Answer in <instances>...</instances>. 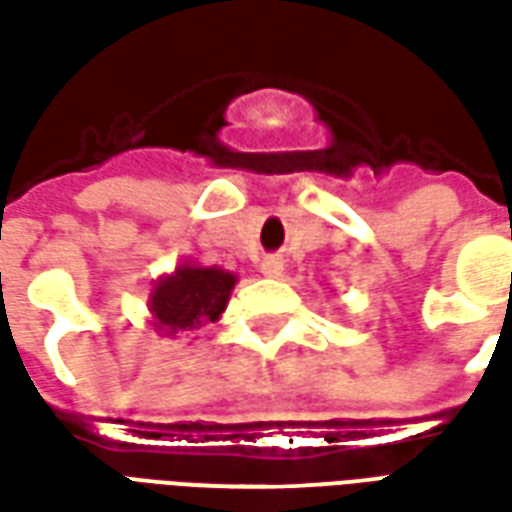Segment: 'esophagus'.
<instances>
[{
  "instance_id": "1",
  "label": "esophagus",
  "mask_w": 512,
  "mask_h": 512,
  "mask_svg": "<svg viewBox=\"0 0 512 512\" xmlns=\"http://www.w3.org/2000/svg\"><path fill=\"white\" fill-rule=\"evenodd\" d=\"M260 271H263V277H271V279L282 277V271H285V260L277 255H268L266 260L260 263Z\"/></svg>"
}]
</instances>
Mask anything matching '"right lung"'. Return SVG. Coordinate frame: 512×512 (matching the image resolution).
<instances>
[{
	"label": "right lung",
	"mask_w": 512,
	"mask_h": 512,
	"mask_svg": "<svg viewBox=\"0 0 512 512\" xmlns=\"http://www.w3.org/2000/svg\"><path fill=\"white\" fill-rule=\"evenodd\" d=\"M238 277L216 266L183 263L169 277H161L150 293L153 326L167 337L178 332H194L205 323L222 318L227 299Z\"/></svg>",
	"instance_id": "right-lung-1"
}]
</instances>
